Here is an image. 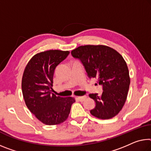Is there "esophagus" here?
<instances>
[{
    "instance_id": "esophagus-1",
    "label": "esophagus",
    "mask_w": 151,
    "mask_h": 151,
    "mask_svg": "<svg viewBox=\"0 0 151 151\" xmlns=\"http://www.w3.org/2000/svg\"><path fill=\"white\" fill-rule=\"evenodd\" d=\"M86 98H87V96L86 95H84V96H81V97H77V99L78 100V101H83V100H85Z\"/></svg>"
}]
</instances>
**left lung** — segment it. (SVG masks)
<instances>
[{"label":"left lung","mask_w":151,"mask_h":151,"mask_svg":"<svg viewBox=\"0 0 151 151\" xmlns=\"http://www.w3.org/2000/svg\"><path fill=\"white\" fill-rule=\"evenodd\" d=\"M71 54L81 61L88 77L97 78L103 85L101 95H88L95 102L91 114L102 119L117 116L126 101L130 83L128 66L122 55L104 45H81Z\"/></svg>","instance_id":"left-lung-1"}]
</instances>
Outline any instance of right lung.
<instances>
[{
  "label": "right lung",
  "instance_id": "add662e5",
  "mask_svg": "<svg viewBox=\"0 0 151 151\" xmlns=\"http://www.w3.org/2000/svg\"><path fill=\"white\" fill-rule=\"evenodd\" d=\"M70 53L50 50L35 54L26 65L21 82L27 108L45 125H57L66 120L73 97H62L52 93L56 66Z\"/></svg>",
  "mask_w": 151,
  "mask_h": 151
}]
</instances>
